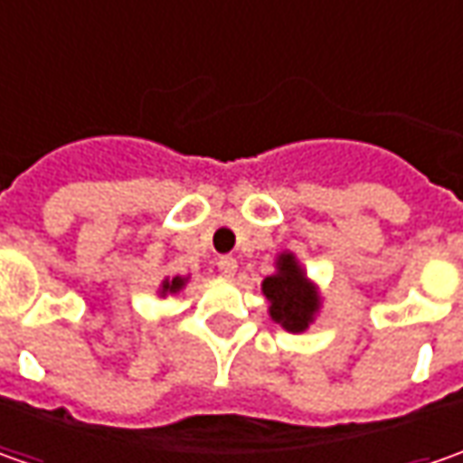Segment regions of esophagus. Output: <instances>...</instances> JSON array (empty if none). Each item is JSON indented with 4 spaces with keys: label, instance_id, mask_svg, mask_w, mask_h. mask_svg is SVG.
Returning a JSON list of instances; mask_svg holds the SVG:
<instances>
[{
    "label": "esophagus",
    "instance_id": "obj_1",
    "mask_svg": "<svg viewBox=\"0 0 463 463\" xmlns=\"http://www.w3.org/2000/svg\"><path fill=\"white\" fill-rule=\"evenodd\" d=\"M216 265H219V273L226 278H234L237 268H240V265H237V260L229 258V255H226V258H219V262H216Z\"/></svg>",
    "mask_w": 463,
    "mask_h": 463
}]
</instances>
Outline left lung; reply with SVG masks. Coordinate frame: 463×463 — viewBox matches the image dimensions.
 Instances as JSON below:
<instances>
[{
    "label": "left lung",
    "instance_id": "left-lung-1",
    "mask_svg": "<svg viewBox=\"0 0 463 463\" xmlns=\"http://www.w3.org/2000/svg\"><path fill=\"white\" fill-rule=\"evenodd\" d=\"M262 294L270 301V317L288 332H304L314 322L322 298L294 252H283L276 260V273L262 280Z\"/></svg>",
    "mask_w": 463,
    "mask_h": 463
}]
</instances>
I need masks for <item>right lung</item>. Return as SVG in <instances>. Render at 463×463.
<instances>
[{
  "label": "right lung",
  "instance_id": "1",
  "mask_svg": "<svg viewBox=\"0 0 463 463\" xmlns=\"http://www.w3.org/2000/svg\"><path fill=\"white\" fill-rule=\"evenodd\" d=\"M185 283H187V278H183V276L165 278V280H162V286H159V296L180 294V291H183V286H185Z\"/></svg>",
  "mask_w": 463,
  "mask_h": 463
}]
</instances>
